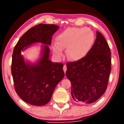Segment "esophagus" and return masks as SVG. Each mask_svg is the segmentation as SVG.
<instances>
[{
    "label": "esophagus",
    "instance_id": "esophagus-1",
    "mask_svg": "<svg viewBox=\"0 0 124 124\" xmlns=\"http://www.w3.org/2000/svg\"><path fill=\"white\" fill-rule=\"evenodd\" d=\"M67 65H64V67H63V70H64V73L66 72V71H67Z\"/></svg>",
    "mask_w": 124,
    "mask_h": 124
}]
</instances>
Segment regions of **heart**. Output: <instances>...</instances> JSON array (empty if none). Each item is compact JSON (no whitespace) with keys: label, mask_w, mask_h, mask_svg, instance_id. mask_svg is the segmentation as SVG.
<instances>
[{"label":"heart","mask_w":124,"mask_h":124,"mask_svg":"<svg viewBox=\"0 0 124 124\" xmlns=\"http://www.w3.org/2000/svg\"><path fill=\"white\" fill-rule=\"evenodd\" d=\"M94 40V33L90 28H69L57 35L56 44L52 46V50L58 57L62 55V50H66L69 60L78 61L87 55Z\"/></svg>","instance_id":"obj_1"}]
</instances>
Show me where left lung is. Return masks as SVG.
<instances>
[{
    "instance_id": "8db88e82",
    "label": "left lung",
    "mask_w": 124,
    "mask_h": 124,
    "mask_svg": "<svg viewBox=\"0 0 124 124\" xmlns=\"http://www.w3.org/2000/svg\"><path fill=\"white\" fill-rule=\"evenodd\" d=\"M65 75L70 81L74 101L90 104L104 94L111 69V51L106 39L96 31V38L84 58L67 63Z\"/></svg>"
}]
</instances>
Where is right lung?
Listing matches in <instances>:
<instances>
[{
  "label": "right lung",
  "instance_id": "add662e5",
  "mask_svg": "<svg viewBox=\"0 0 124 124\" xmlns=\"http://www.w3.org/2000/svg\"><path fill=\"white\" fill-rule=\"evenodd\" d=\"M59 27L54 24L40 23L29 29L18 40L12 54L11 73L15 89L18 95L29 104L44 106L51 98L54 89L64 77L63 64L49 60L52 36ZM42 43L43 55L35 64L25 63L21 51L35 43Z\"/></svg>",
  "mask_w": 124,
  "mask_h": 124
}]
</instances>
